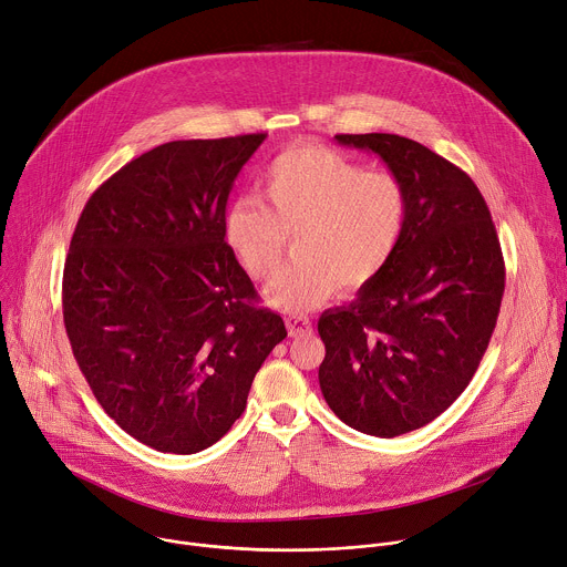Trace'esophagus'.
<instances>
[{"label":"esophagus","instance_id":"obj_1","mask_svg":"<svg viewBox=\"0 0 567 567\" xmlns=\"http://www.w3.org/2000/svg\"><path fill=\"white\" fill-rule=\"evenodd\" d=\"M286 327H288L290 338H303V336H310V331H312L308 316H288Z\"/></svg>","mask_w":567,"mask_h":567}]
</instances>
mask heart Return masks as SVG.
<instances>
[{
	"label": "heart",
	"instance_id": "obj_1",
	"mask_svg": "<svg viewBox=\"0 0 567 567\" xmlns=\"http://www.w3.org/2000/svg\"><path fill=\"white\" fill-rule=\"evenodd\" d=\"M261 194L266 205L238 198L227 207L223 238L240 268L266 281L292 234L297 257L268 288V299L284 310L316 308L338 286L371 284L392 264L408 227L403 182L331 148L281 153L261 179Z\"/></svg>",
	"mask_w": 567,
	"mask_h": 567
}]
</instances>
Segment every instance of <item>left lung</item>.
Here are the masks:
<instances>
[{"mask_svg": "<svg viewBox=\"0 0 567 567\" xmlns=\"http://www.w3.org/2000/svg\"><path fill=\"white\" fill-rule=\"evenodd\" d=\"M336 140L381 155L410 200L392 264L318 322L329 408L353 430L390 439L446 412L471 383L505 295V259L460 166L399 135Z\"/></svg>", "mask_w": 567, "mask_h": 567, "instance_id": "left-lung-1", "label": "left lung"}]
</instances>
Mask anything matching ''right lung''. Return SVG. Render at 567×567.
<instances>
[{"label":"right lung","instance_id":"obj_1","mask_svg":"<svg viewBox=\"0 0 567 567\" xmlns=\"http://www.w3.org/2000/svg\"><path fill=\"white\" fill-rule=\"evenodd\" d=\"M266 133L162 144L90 196L62 272L85 381L121 430L175 455L216 444L288 336L223 238L231 184Z\"/></svg>","mask_w":567,"mask_h":567}]
</instances>
